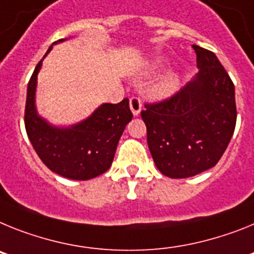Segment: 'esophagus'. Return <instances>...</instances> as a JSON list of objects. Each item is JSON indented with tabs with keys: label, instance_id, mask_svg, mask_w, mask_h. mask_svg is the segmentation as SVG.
<instances>
[{
	"label": "esophagus",
	"instance_id": "1",
	"mask_svg": "<svg viewBox=\"0 0 254 254\" xmlns=\"http://www.w3.org/2000/svg\"><path fill=\"white\" fill-rule=\"evenodd\" d=\"M130 110L133 112L134 116H138L142 110V101L139 97H131L130 98Z\"/></svg>",
	"mask_w": 254,
	"mask_h": 254
}]
</instances>
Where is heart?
<instances>
[{
    "label": "heart",
    "instance_id": "1",
    "mask_svg": "<svg viewBox=\"0 0 254 254\" xmlns=\"http://www.w3.org/2000/svg\"><path fill=\"white\" fill-rule=\"evenodd\" d=\"M176 83H178V78H176L175 75H169V76L162 79L154 87V93L157 94V96H166V94H170L175 89Z\"/></svg>",
    "mask_w": 254,
    "mask_h": 254
}]
</instances>
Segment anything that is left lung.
I'll return each mask as SVG.
<instances>
[{"mask_svg":"<svg viewBox=\"0 0 254 254\" xmlns=\"http://www.w3.org/2000/svg\"><path fill=\"white\" fill-rule=\"evenodd\" d=\"M199 71L167 100L140 112L154 164L164 175L184 179L215 166L237 124L235 90L211 51L191 46Z\"/></svg>","mask_w":254,"mask_h":254,"instance_id":"1","label":"left lung"}]
</instances>
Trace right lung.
<instances>
[{"label": "right lung", "instance_id": "add662e5", "mask_svg": "<svg viewBox=\"0 0 254 254\" xmlns=\"http://www.w3.org/2000/svg\"><path fill=\"white\" fill-rule=\"evenodd\" d=\"M51 50L52 46L43 59ZM43 59L28 83L24 116L28 138L51 171L72 180L93 179L110 169L121 134L133 119L129 100L124 98L116 105L103 103L89 118L69 127L48 124L35 109L37 76Z\"/></svg>", "mask_w": 254, "mask_h": 254}]
</instances>
